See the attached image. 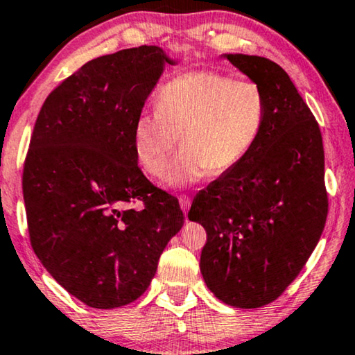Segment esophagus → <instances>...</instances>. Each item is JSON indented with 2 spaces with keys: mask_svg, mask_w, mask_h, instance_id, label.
<instances>
[{
  "mask_svg": "<svg viewBox=\"0 0 355 355\" xmlns=\"http://www.w3.org/2000/svg\"><path fill=\"white\" fill-rule=\"evenodd\" d=\"M191 203H192L191 197H187V196H181V197H179V205H181L184 213H186V211L189 210V208H191Z\"/></svg>",
  "mask_w": 355,
  "mask_h": 355,
  "instance_id": "34e87169",
  "label": "esophagus"
}]
</instances>
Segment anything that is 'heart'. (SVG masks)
<instances>
[{
    "label": "heart",
    "mask_w": 355,
    "mask_h": 355,
    "mask_svg": "<svg viewBox=\"0 0 355 355\" xmlns=\"http://www.w3.org/2000/svg\"><path fill=\"white\" fill-rule=\"evenodd\" d=\"M155 103L157 110L135 119L134 152L150 176L163 179L181 135L173 184L231 171L259 142L266 121V96L257 82L211 69L173 77L159 87Z\"/></svg>",
    "instance_id": "obj_1"
}]
</instances>
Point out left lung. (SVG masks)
Here are the masks:
<instances>
[{
	"label": "left lung",
	"mask_w": 355,
	"mask_h": 355,
	"mask_svg": "<svg viewBox=\"0 0 355 355\" xmlns=\"http://www.w3.org/2000/svg\"><path fill=\"white\" fill-rule=\"evenodd\" d=\"M266 96V121L252 152L193 198L189 220L205 227L200 271L227 305L273 302L297 278L328 215L320 125L283 67L226 55Z\"/></svg>",
	"instance_id": "1"
}]
</instances>
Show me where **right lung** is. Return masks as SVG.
I'll use <instances>...</instances> for the list:
<instances>
[{"mask_svg":"<svg viewBox=\"0 0 355 355\" xmlns=\"http://www.w3.org/2000/svg\"><path fill=\"white\" fill-rule=\"evenodd\" d=\"M164 61L162 48L142 45L85 62L33 125L22 173L32 249L89 307L139 299L184 225L178 198L144 176L134 152V123Z\"/></svg>","mask_w":355,"mask_h":355,"instance_id":"obj_1","label":"right lung"}]
</instances>
